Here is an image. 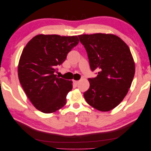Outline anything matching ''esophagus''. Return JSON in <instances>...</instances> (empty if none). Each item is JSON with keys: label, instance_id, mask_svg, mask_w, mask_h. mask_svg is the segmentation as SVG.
I'll list each match as a JSON object with an SVG mask.
<instances>
[{"label": "esophagus", "instance_id": "1", "mask_svg": "<svg viewBox=\"0 0 151 151\" xmlns=\"http://www.w3.org/2000/svg\"><path fill=\"white\" fill-rule=\"evenodd\" d=\"M73 82L75 85H77L78 83H79V81L78 80H73Z\"/></svg>", "mask_w": 151, "mask_h": 151}]
</instances>
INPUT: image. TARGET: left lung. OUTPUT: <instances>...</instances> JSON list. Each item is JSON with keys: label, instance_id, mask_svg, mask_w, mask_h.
Listing matches in <instances>:
<instances>
[{"label": "left lung", "instance_id": "obj_1", "mask_svg": "<svg viewBox=\"0 0 151 151\" xmlns=\"http://www.w3.org/2000/svg\"><path fill=\"white\" fill-rule=\"evenodd\" d=\"M87 51L90 68L98 76L89 78L90 88L83 93L89 105L108 112L124 100L132 84L135 63L128 46L110 33L80 35Z\"/></svg>", "mask_w": 151, "mask_h": 151}]
</instances>
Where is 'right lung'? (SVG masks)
<instances>
[{"label":"right lung","instance_id":"1","mask_svg":"<svg viewBox=\"0 0 151 151\" xmlns=\"http://www.w3.org/2000/svg\"><path fill=\"white\" fill-rule=\"evenodd\" d=\"M79 43L78 36L39 34L24 47L18 65L19 81L26 95L37 109L53 113L66 104L72 90V81L58 78L57 66Z\"/></svg>","mask_w":151,"mask_h":151}]
</instances>
